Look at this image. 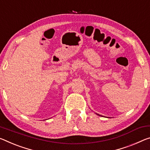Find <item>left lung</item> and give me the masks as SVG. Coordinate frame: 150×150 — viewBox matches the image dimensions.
Listing matches in <instances>:
<instances>
[{
  "instance_id": "8db88e82",
  "label": "left lung",
  "mask_w": 150,
  "mask_h": 150,
  "mask_svg": "<svg viewBox=\"0 0 150 150\" xmlns=\"http://www.w3.org/2000/svg\"><path fill=\"white\" fill-rule=\"evenodd\" d=\"M96 114H97V113H96ZM97 115H99V114H97ZM101 116V115H100Z\"/></svg>"
}]
</instances>
